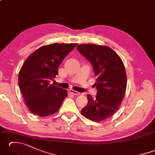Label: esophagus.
I'll use <instances>...</instances> for the list:
<instances>
[{"label": "esophagus", "mask_w": 155, "mask_h": 155, "mask_svg": "<svg viewBox=\"0 0 155 155\" xmlns=\"http://www.w3.org/2000/svg\"><path fill=\"white\" fill-rule=\"evenodd\" d=\"M69 93H70L72 94H73V95H79L80 94V93H78V92H77V91H75L72 90V89L69 90Z\"/></svg>", "instance_id": "1"}]
</instances>
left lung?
<instances>
[{"label": "left lung", "mask_w": 155, "mask_h": 155, "mask_svg": "<svg viewBox=\"0 0 155 155\" xmlns=\"http://www.w3.org/2000/svg\"><path fill=\"white\" fill-rule=\"evenodd\" d=\"M77 50L93 65L97 81L96 98L88 94V103L81 113L88 119L101 122L113 116L123 101L127 88V74L123 61L110 47L83 44Z\"/></svg>", "instance_id": "8db88e82"}]
</instances>
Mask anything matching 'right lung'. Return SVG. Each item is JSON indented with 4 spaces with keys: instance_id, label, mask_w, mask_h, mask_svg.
I'll use <instances>...</instances> for the list:
<instances>
[{
    "instance_id": "add662e5",
    "label": "right lung",
    "mask_w": 155,
    "mask_h": 155,
    "mask_svg": "<svg viewBox=\"0 0 155 155\" xmlns=\"http://www.w3.org/2000/svg\"><path fill=\"white\" fill-rule=\"evenodd\" d=\"M77 43H54L36 50L25 61L18 74V86L32 113L43 117L57 113L67 91L51 84L58 68Z\"/></svg>"
}]
</instances>
